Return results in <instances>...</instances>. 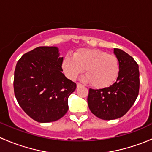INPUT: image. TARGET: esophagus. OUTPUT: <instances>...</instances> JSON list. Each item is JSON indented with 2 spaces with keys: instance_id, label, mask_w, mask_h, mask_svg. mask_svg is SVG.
I'll return each mask as SVG.
<instances>
[{
  "instance_id": "1",
  "label": "esophagus",
  "mask_w": 152,
  "mask_h": 152,
  "mask_svg": "<svg viewBox=\"0 0 152 152\" xmlns=\"http://www.w3.org/2000/svg\"><path fill=\"white\" fill-rule=\"evenodd\" d=\"M80 86H82V84H80V83H77V87H80Z\"/></svg>"
}]
</instances>
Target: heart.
Wrapping results in <instances>:
<instances>
[{"mask_svg":"<svg viewBox=\"0 0 152 152\" xmlns=\"http://www.w3.org/2000/svg\"><path fill=\"white\" fill-rule=\"evenodd\" d=\"M62 69L69 79L75 80L84 70L86 75L83 80L91 83L96 88L110 86L118 77L120 64L118 58L113 54L97 49H81L76 51L73 58L66 56Z\"/></svg>","mask_w":152,"mask_h":152,"instance_id":"b5f03b06","label":"heart"}]
</instances>
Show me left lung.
<instances>
[{
	"label": "left lung",
	"mask_w": 152,
	"mask_h": 152,
	"mask_svg": "<svg viewBox=\"0 0 152 152\" xmlns=\"http://www.w3.org/2000/svg\"><path fill=\"white\" fill-rule=\"evenodd\" d=\"M119 61L120 72L116 81L110 87L89 89L88 104L94 115L103 120L121 118L131 108L140 88L139 67L132 56L114 48Z\"/></svg>",
	"instance_id": "obj_1"
}]
</instances>
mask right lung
Wrapping results in <instances>:
<instances>
[{
    "instance_id": "right-lung-1",
    "label": "right lung",
    "mask_w": 152,
    "mask_h": 152,
    "mask_svg": "<svg viewBox=\"0 0 152 152\" xmlns=\"http://www.w3.org/2000/svg\"><path fill=\"white\" fill-rule=\"evenodd\" d=\"M63 57L56 47H39L17 63L14 91L28 115L41 123L57 121L68 111V97L75 83L62 73Z\"/></svg>"
}]
</instances>
